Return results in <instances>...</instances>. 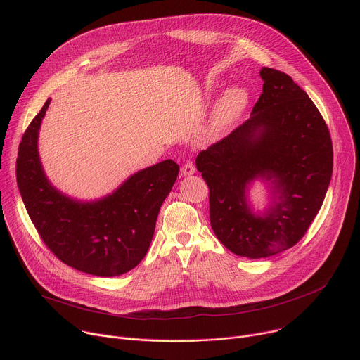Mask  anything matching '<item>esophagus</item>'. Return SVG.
<instances>
[{"instance_id": "esophagus-1", "label": "esophagus", "mask_w": 360, "mask_h": 360, "mask_svg": "<svg viewBox=\"0 0 360 360\" xmlns=\"http://www.w3.org/2000/svg\"><path fill=\"white\" fill-rule=\"evenodd\" d=\"M195 165L192 164V162H186L184 167H182V169H181V174L184 175V176H191V175H193L195 174Z\"/></svg>"}]
</instances>
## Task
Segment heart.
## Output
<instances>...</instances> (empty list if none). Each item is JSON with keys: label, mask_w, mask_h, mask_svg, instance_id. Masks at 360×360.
I'll return each instance as SVG.
<instances>
[{"label": "heart", "mask_w": 360, "mask_h": 360, "mask_svg": "<svg viewBox=\"0 0 360 360\" xmlns=\"http://www.w3.org/2000/svg\"><path fill=\"white\" fill-rule=\"evenodd\" d=\"M249 102V92L242 85L228 86L218 98L212 114V131L219 132L231 127L243 114Z\"/></svg>", "instance_id": "obj_1"}]
</instances>
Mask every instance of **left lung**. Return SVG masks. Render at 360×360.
Wrapping results in <instances>:
<instances>
[{
    "label": "left lung",
    "mask_w": 360,
    "mask_h": 360,
    "mask_svg": "<svg viewBox=\"0 0 360 360\" xmlns=\"http://www.w3.org/2000/svg\"><path fill=\"white\" fill-rule=\"evenodd\" d=\"M259 74L262 94L250 118L196 157L217 238L249 259L297 243L322 207L333 169L329 129L312 99L285 72L264 67ZM256 180L269 189L264 212L248 200Z\"/></svg>",
    "instance_id": "left-lung-1"
}]
</instances>
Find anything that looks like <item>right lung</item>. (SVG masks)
Returning a JSON list of instances; mask_svg holds the SVG:
<instances>
[{
    "mask_svg": "<svg viewBox=\"0 0 360 360\" xmlns=\"http://www.w3.org/2000/svg\"><path fill=\"white\" fill-rule=\"evenodd\" d=\"M49 104L48 98L18 148L17 184L27 212L44 243L68 266L102 278L122 275L146 255L179 167L167 160L132 174L105 196L72 198L51 184L39 158V128Z\"/></svg>",
    "mask_w": 360,
    "mask_h": 360,
    "instance_id": "add662e5",
    "label": "right lung"
}]
</instances>
